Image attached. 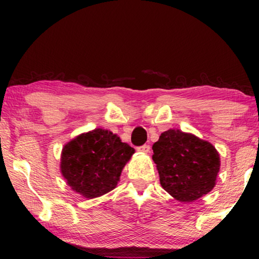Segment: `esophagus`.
Listing matches in <instances>:
<instances>
[{
  "label": "esophagus",
  "instance_id": "esophagus-1",
  "mask_svg": "<svg viewBox=\"0 0 259 259\" xmlns=\"http://www.w3.org/2000/svg\"><path fill=\"white\" fill-rule=\"evenodd\" d=\"M150 150H151L150 145H144V146L138 147V151H139V152H141V153H148V152H150Z\"/></svg>",
  "mask_w": 259,
  "mask_h": 259
}]
</instances>
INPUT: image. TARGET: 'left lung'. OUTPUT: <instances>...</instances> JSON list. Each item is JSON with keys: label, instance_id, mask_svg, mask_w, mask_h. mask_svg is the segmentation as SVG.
Wrapping results in <instances>:
<instances>
[{"label": "left lung", "instance_id": "obj_1", "mask_svg": "<svg viewBox=\"0 0 259 259\" xmlns=\"http://www.w3.org/2000/svg\"><path fill=\"white\" fill-rule=\"evenodd\" d=\"M152 150L160 185L177 201L194 202L215 186L221 157L210 142L169 129L160 134Z\"/></svg>", "mask_w": 259, "mask_h": 259}]
</instances>
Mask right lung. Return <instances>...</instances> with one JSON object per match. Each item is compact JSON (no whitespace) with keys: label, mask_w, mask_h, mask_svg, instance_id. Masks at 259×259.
Returning <instances> with one entry per match:
<instances>
[{"label":"right lung","mask_w":259,"mask_h":259,"mask_svg":"<svg viewBox=\"0 0 259 259\" xmlns=\"http://www.w3.org/2000/svg\"><path fill=\"white\" fill-rule=\"evenodd\" d=\"M135 150L106 129L82 133L62 148L61 173L68 186L85 198H96L117 187L121 170Z\"/></svg>","instance_id":"1"}]
</instances>
